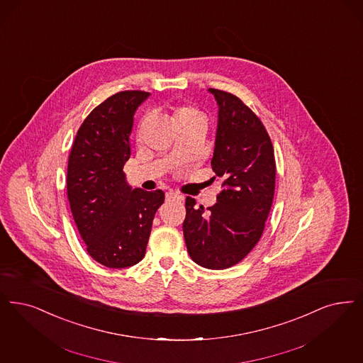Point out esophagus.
Segmentation results:
<instances>
[{"instance_id": "1", "label": "esophagus", "mask_w": 363, "mask_h": 363, "mask_svg": "<svg viewBox=\"0 0 363 363\" xmlns=\"http://www.w3.org/2000/svg\"><path fill=\"white\" fill-rule=\"evenodd\" d=\"M166 200H177V201H181V200H182V196H179L178 193H174V191H169V193H166Z\"/></svg>"}]
</instances>
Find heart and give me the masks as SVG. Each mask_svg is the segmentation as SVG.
Returning a JSON list of instances; mask_svg holds the SVG:
<instances>
[{"mask_svg":"<svg viewBox=\"0 0 363 363\" xmlns=\"http://www.w3.org/2000/svg\"><path fill=\"white\" fill-rule=\"evenodd\" d=\"M174 123L177 124V127H182V125H186L189 123H193V121H199V120H203V113L196 109L194 106H190V105H179L174 109ZM205 121V120H203Z\"/></svg>","mask_w":363,"mask_h":363,"instance_id":"1","label":"heart"}]
</instances>
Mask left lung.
<instances>
[{"label": "left lung", "mask_w": 363, "mask_h": 363, "mask_svg": "<svg viewBox=\"0 0 363 363\" xmlns=\"http://www.w3.org/2000/svg\"><path fill=\"white\" fill-rule=\"evenodd\" d=\"M208 91L218 106L211 164L223 190L218 203L206 209L186 197L182 230L190 258L223 270L242 261L261 239L274 197L276 160L257 115L231 93L212 87Z\"/></svg>", "instance_id": "left-lung-1"}]
</instances>
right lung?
<instances>
[{
  "label": "right lung",
  "mask_w": 363,
  "mask_h": 363,
  "mask_svg": "<svg viewBox=\"0 0 363 363\" xmlns=\"http://www.w3.org/2000/svg\"><path fill=\"white\" fill-rule=\"evenodd\" d=\"M150 93L120 91L96 106L77 132L67 166V197L87 252L111 269L145 258L162 190L132 189L123 167L130 160L133 115Z\"/></svg>",
  "instance_id": "obj_1"
}]
</instances>
